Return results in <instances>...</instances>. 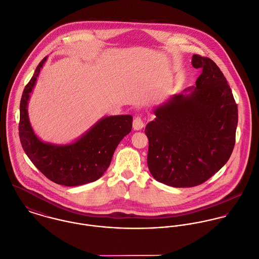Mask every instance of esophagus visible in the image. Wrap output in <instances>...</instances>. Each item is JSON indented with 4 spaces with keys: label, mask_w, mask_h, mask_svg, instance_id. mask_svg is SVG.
<instances>
[{
    "label": "esophagus",
    "mask_w": 259,
    "mask_h": 259,
    "mask_svg": "<svg viewBox=\"0 0 259 259\" xmlns=\"http://www.w3.org/2000/svg\"><path fill=\"white\" fill-rule=\"evenodd\" d=\"M143 127H144L143 119L140 116L135 117V119L133 120V128H134V130H141Z\"/></svg>",
    "instance_id": "esophagus-1"
}]
</instances>
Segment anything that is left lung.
Here are the masks:
<instances>
[{
    "mask_svg": "<svg viewBox=\"0 0 259 259\" xmlns=\"http://www.w3.org/2000/svg\"><path fill=\"white\" fill-rule=\"evenodd\" d=\"M192 65L202 70L194 90L156 108L155 120L145 128L149 171L173 187L205 182L228 161L235 144L238 109L223 73L200 55H193Z\"/></svg>",
    "mask_w": 259,
    "mask_h": 259,
    "instance_id": "8db88e82",
    "label": "left lung"
}]
</instances>
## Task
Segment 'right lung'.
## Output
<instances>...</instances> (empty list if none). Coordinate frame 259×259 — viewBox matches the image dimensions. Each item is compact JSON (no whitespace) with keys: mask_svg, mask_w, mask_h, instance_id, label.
I'll use <instances>...</instances> for the list:
<instances>
[{"mask_svg":"<svg viewBox=\"0 0 259 259\" xmlns=\"http://www.w3.org/2000/svg\"><path fill=\"white\" fill-rule=\"evenodd\" d=\"M46 59L47 57L37 66L21 98L19 136L22 147L33 164L57 184L78 186L96 181L109 167L120 141L130 133L133 117H105L82 138L69 145L58 146L42 142L30 125L27 105Z\"/></svg>","mask_w":259,"mask_h":259,"instance_id":"add662e5","label":"right lung"}]
</instances>
